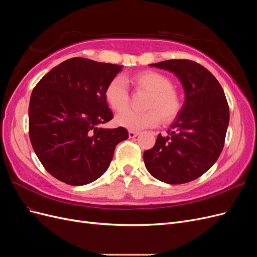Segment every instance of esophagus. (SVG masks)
Returning <instances> with one entry per match:
<instances>
[{
	"label": "esophagus",
	"mask_w": 257,
	"mask_h": 257,
	"mask_svg": "<svg viewBox=\"0 0 257 257\" xmlns=\"http://www.w3.org/2000/svg\"><path fill=\"white\" fill-rule=\"evenodd\" d=\"M138 135H139V132H135V131H130V132H128L130 138H134V137H136V136H138Z\"/></svg>",
	"instance_id": "esophagus-1"
}]
</instances>
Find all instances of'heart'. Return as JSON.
Masks as SVG:
<instances>
[{
    "mask_svg": "<svg viewBox=\"0 0 257 257\" xmlns=\"http://www.w3.org/2000/svg\"><path fill=\"white\" fill-rule=\"evenodd\" d=\"M132 81L138 89L149 92L146 99V108L150 109L143 112L133 110L123 111L115 118L118 125L131 131H142L158 125L161 119L160 114L164 121L173 120L178 115L181 103L177 93L172 89L173 84L167 77L147 71L135 75ZM105 98L115 111H121L127 106V85L122 76L114 77L107 84Z\"/></svg>",
    "mask_w": 257,
    "mask_h": 257,
    "instance_id": "1",
    "label": "heart"
}]
</instances>
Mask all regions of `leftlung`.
Listing matches in <instances>:
<instances>
[{
	"instance_id": "obj_1",
	"label": "left lung",
	"mask_w": 257,
	"mask_h": 257,
	"mask_svg": "<svg viewBox=\"0 0 257 257\" xmlns=\"http://www.w3.org/2000/svg\"><path fill=\"white\" fill-rule=\"evenodd\" d=\"M150 66L173 73L184 90V104L166 137L159 134L144 152L148 172L168 184H182L204 175L219 159L229 123L224 91L207 68L190 60H167Z\"/></svg>"
}]
</instances>
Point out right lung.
<instances>
[{"mask_svg": "<svg viewBox=\"0 0 257 257\" xmlns=\"http://www.w3.org/2000/svg\"><path fill=\"white\" fill-rule=\"evenodd\" d=\"M122 66L72 58L38 81L30 98L29 135L47 172L71 185L95 181L109 167L126 128H104L113 114L107 84Z\"/></svg>", "mask_w": 257, "mask_h": 257, "instance_id": "1", "label": "right lung"}]
</instances>
